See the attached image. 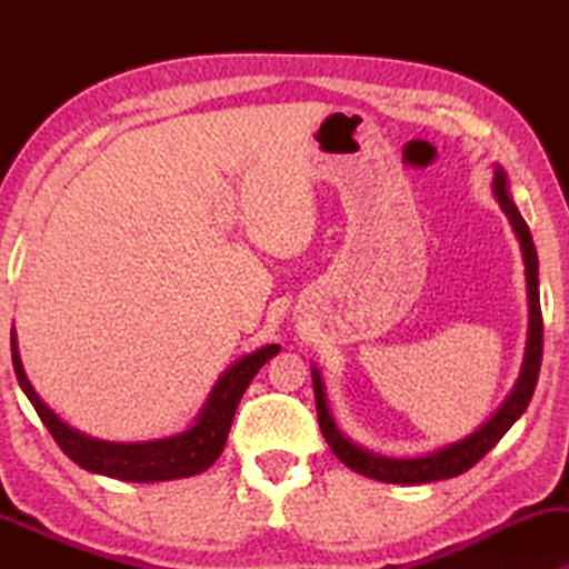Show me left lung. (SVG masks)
I'll list each match as a JSON object with an SVG mask.
<instances>
[{"instance_id": "1", "label": "left lung", "mask_w": 569, "mask_h": 569, "mask_svg": "<svg viewBox=\"0 0 569 569\" xmlns=\"http://www.w3.org/2000/svg\"><path fill=\"white\" fill-rule=\"evenodd\" d=\"M492 191L495 199L500 201L502 212L508 214V220L516 230V238L520 243V251H523V263H526V290H528V337H526V352H523V365H520V376L508 393V399L500 403V409L495 411L492 417L487 419L479 430L466 435L463 440L450 442V446H442L432 453L417 456V458H388L370 453L360 446H355L352 440L345 438V432L339 430L337 422H333L329 401H326V388L323 378L318 368L313 365V393H316V409H318V425H321V432L333 456L339 458L341 463L349 466V469L362 473V477L388 481V485H427V481H440V479H453L458 473L469 471L479 458H485L489 450H492L505 432L516 425V419L523 415L528 401H531L536 380H539V368H541V302H539V256H536V246L531 238V230L523 217H520L516 201L510 197L508 189V176L500 166H495V178H492Z\"/></svg>"}]
</instances>
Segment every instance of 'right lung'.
<instances>
[{"label":"right lung","mask_w":569,"mask_h":569,"mask_svg":"<svg viewBox=\"0 0 569 569\" xmlns=\"http://www.w3.org/2000/svg\"><path fill=\"white\" fill-rule=\"evenodd\" d=\"M277 352L279 345H267L232 362L230 368L217 378V383L212 391H209L199 417L193 419V425L186 427L183 432L144 442H111L90 438V435L74 430V427H69L64 422V419L57 417V411L46 407L43 399L36 393V388L30 386V380L26 376V368H22L18 352V337H14L12 329L14 376H18L20 388L36 407L46 430L53 435L59 448L64 450L77 466L121 481H170L207 471L222 453L232 417H236V409L240 403V396L246 393L248 383H251L256 372L263 368V362L271 360Z\"/></svg>","instance_id":"add662e5"}]
</instances>
